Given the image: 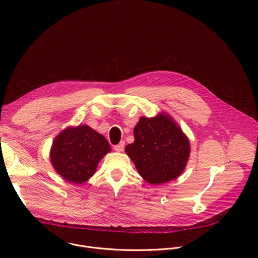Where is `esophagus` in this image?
I'll return each instance as SVG.
<instances>
[{
  "mask_svg": "<svg viewBox=\"0 0 258 258\" xmlns=\"http://www.w3.org/2000/svg\"><path fill=\"white\" fill-rule=\"evenodd\" d=\"M123 148H124V142H120L118 145L114 146V150L116 152H121L123 150Z\"/></svg>",
  "mask_w": 258,
  "mask_h": 258,
  "instance_id": "1",
  "label": "esophagus"
}]
</instances>
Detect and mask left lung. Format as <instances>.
<instances>
[{
  "instance_id": "obj_1",
  "label": "left lung",
  "mask_w": 258,
  "mask_h": 258,
  "mask_svg": "<svg viewBox=\"0 0 258 258\" xmlns=\"http://www.w3.org/2000/svg\"><path fill=\"white\" fill-rule=\"evenodd\" d=\"M134 143L124 151L147 182L161 185L185 170L191 152L190 141L168 113L142 116L134 128Z\"/></svg>"
}]
</instances>
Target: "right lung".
I'll list each match as a JSON object with an SVG mask.
<instances>
[{"instance_id": "add662e5", "label": "right lung", "mask_w": 258, "mask_h": 258, "mask_svg": "<svg viewBox=\"0 0 258 258\" xmlns=\"http://www.w3.org/2000/svg\"><path fill=\"white\" fill-rule=\"evenodd\" d=\"M111 151L106 138L87 124L68 126L54 139L50 160L65 180L82 185L95 173L101 159Z\"/></svg>"}]
</instances>
